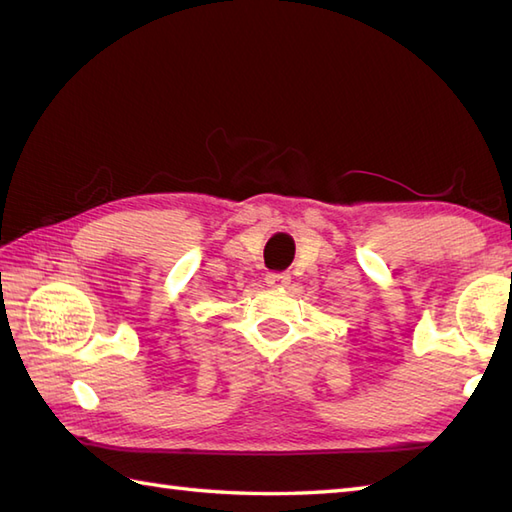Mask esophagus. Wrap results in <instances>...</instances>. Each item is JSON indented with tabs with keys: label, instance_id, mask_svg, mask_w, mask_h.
<instances>
[{
	"label": "esophagus",
	"instance_id": "1",
	"mask_svg": "<svg viewBox=\"0 0 512 512\" xmlns=\"http://www.w3.org/2000/svg\"><path fill=\"white\" fill-rule=\"evenodd\" d=\"M266 284L270 288L281 290V288H286L290 284V275L288 273H268L266 275Z\"/></svg>",
	"mask_w": 512,
	"mask_h": 512
}]
</instances>
